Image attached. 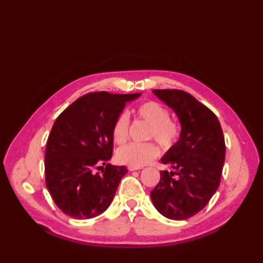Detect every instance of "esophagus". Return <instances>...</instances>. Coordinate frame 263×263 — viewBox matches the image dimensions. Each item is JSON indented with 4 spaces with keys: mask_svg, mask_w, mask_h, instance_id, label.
I'll return each instance as SVG.
<instances>
[{
    "mask_svg": "<svg viewBox=\"0 0 263 263\" xmlns=\"http://www.w3.org/2000/svg\"><path fill=\"white\" fill-rule=\"evenodd\" d=\"M142 167H137V166H127V170L130 171V172H133V171H139V170H141Z\"/></svg>",
    "mask_w": 263,
    "mask_h": 263,
    "instance_id": "esophagus-1",
    "label": "esophagus"
}]
</instances>
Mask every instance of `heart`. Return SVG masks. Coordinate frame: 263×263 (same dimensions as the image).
Returning <instances> with one entry per match:
<instances>
[{
  "label": "heart",
  "mask_w": 263,
  "mask_h": 263,
  "mask_svg": "<svg viewBox=\"0 0 263 263\" xmlns=\"http://www.w3.org/2000/svg\"><path fill=\"white\" fill-rule=\"evenodd\" d=\"M136 114L149 124L148 138H154L165 148L174 144L180 136V128L170 119V113L163 105L156 102H147L136 109ZM128 117L122 113L116 117L111 127V136L116 143H124L127 139ZM159 149L153 142L128 143L117 149L116 158L122 164L141 167L157 157Z\"/></svg>",
  "instance_id": "1"
}]
</instances>
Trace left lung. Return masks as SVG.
<instances>
[{
    "instance_id": "8db88e82",
    "label": "left lung",
    "mask_w": 263,
    "mask_h": 263,
    "mask_svg": "<svg viewBox=\"0 0 263 263\" xmlns=\"http://www.w3.org/2000/svg\"><path fill=\"white\" fill-rule=\"evenodd\" d=\"M153 92L174 110L181 133L160 159L173 171H160V181L150 197L166 218L187 219L204 208L219 186L226 150L224 135L217 116L190 93L168 89Z\"/></svg>"
}]
</instances>
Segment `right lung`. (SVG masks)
Instances as JSON below:
<instances>
[{
  "label": "right lung",
  "mask_w": 263,
  "mask_h": 263,
  "mask_svg": "<svg viewBox=\"0 0 263 263\" xmlns=\"http://www.w3.org/2000/svg\"><path fill=\"white\" fill-rule=\"evenodd\" d=\"M141 93L91 92L77 99L55 121L47 139L45 181L55 204L76 219L108 208L125 166L106 164L113 153V127L125 104ZM106 164L105 169L99 166ZM102 168V173L96 169Z\"/></svg>",
  "instance_id": "add662e5"
}]
</instances>
